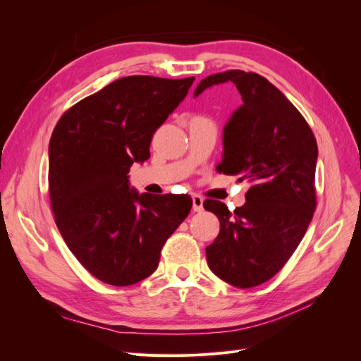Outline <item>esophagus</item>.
I'll list each match as a JSON object with an SVG mask.
<instances>
[{
	"instance_id": "34e87169",
	"label": "esophagus",
	"mask_w": 361,
	"mask_h": 361,
	"mask_svg": "<svg viewBox=\"0 0 361 361\" xmlns=\"http://www.w3.org/2000/svg\"><path fill=\"white\" fill-rule=\"evenodd\" d=\"M192 211L202 212L203 211V199L200 195H192Z\"/></svg>"
}]
</instances>
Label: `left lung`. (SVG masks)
Returning <instances> with one entry per match:
<instances>
[{
    "instance_id": "obj_1",
    "label": "left lung",
    "mask_w": 361,
    "mask_h": 361,
    "mask_svg": "<svg viewBox=\"0 0 361 361\" xmlns=\"http://www.w3.org/2000/svg\"><path fill=\"white\" fill-rule=\"evenodd\" d=\"M226 82L236 85L243 105L223 129V159L216 171L247 180L250 190L244 206L233 212L218 200L203 203L220 220L206 260L228 285L253 288L283 268L312 221L318 145L297 108L257 73L211 75L200 81L194 97Z\"/></svg>"
}]
</instances>
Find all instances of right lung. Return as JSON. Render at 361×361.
Segmentation results:
<instances>
[{"label": "right lung", "instance_id": "1", "mask_svg": "<svg viewBox=\"0 0 361 361\" xmlns=\"http://www.w3.org/2000/svg\"><path fill=\"white\" fill-rule=\"evenodd\" d=\"M192 81L125 76L73 105L54 128L48 180L57 227L80 264L108 285L149 277L191 211L190 195L140 194L128 173L149 159L155 130Z\"/></svg>", "mask_w": 361, "mask_h": 361}]
</instances>
